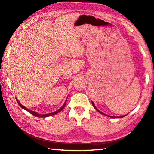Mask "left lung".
<instances>
[{
  "label": "left lung",
  "mask_w": 154,
  "mask_h": 154,
  "mask_svg": "<svg viewBox=\"0 0 154 154\" xmlns=\"http://www.w3.org/2000/svg\"><path fill=\"white\" fill-rule=\"evenodd\" d=\"M92 104H93V107L94 108V109H95L97 111H98V112H99V113H100V114H103V115H105V116H109V117H111V118H116V116H109V115H106V114H104V113H103V112H100V110H98L97 109V107L95 106V105H94V104L93 103V102H92ZM127 115V114H126V115H124V116H120V118H122V117H124V116H126ZM117 118H119V117H117Z\"/></svg>",
  "instance_id": "obj_1"
}]
</instances>
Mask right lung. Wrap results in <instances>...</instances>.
Instances as JSON below:
<instances>
[{"instance_id":"add662e5","label":"right lung","mask_w":154,"mask_h":154,"mask_svg":"<svg viewBox=\"0 0 154 154\" xmlns=\"http://www.w3.org/2000/svg\"><path fill=\"white\" fill-rule=\"evenodd\" d=\"M16 99V100H17V102H18V104H19V106H20V107L22 108V109H24L25 110L28 111V112L31 113V114H32V115H34V116H36V117H42V118H45V117H48V116H52V115H54V114H57V113H58V112H60V111H61L62 110H63V109H64V107H65V104H66V102H67V99H66V100H65V103L63 104V105L62 106V107H61V108H60V109H59V110H56V111H55V112H54L49 113V114H38V113H37L36 112H34V111H32V110H30L28 109L27 108H26L25 106H23L22 104H21V103L19 102V101L18 100V99Z\"/></svg>"}]
</instances>
